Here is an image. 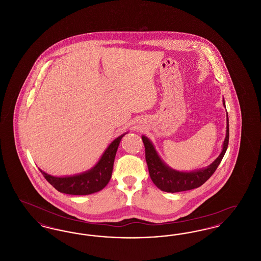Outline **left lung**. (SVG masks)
<instances>
[{"label":"left lung","instance_id":"left-lung-1","mask_svg":"<svg viewBox=\"0 0 261 261\" xmlns=\"http://www.w3.org/2000/svg\"><path fill=\"white\" fill-rule=\"evenodd\" d=\"M225 107V100L223 99ZM142 140L146 150V162L149 168V176L153 184L161 189L163 192L167 193H177L183 192L192 189H196L205 183L211 175L215 172L218 165L223 159L224 154L228 148L229 144V119L227 112V126H226V137L224 140L223 148L218 158L210 164L207 167L201 168L199 170L183 172L177 171L170 168L168 165L163 162L160 158L159 153L154 149L152 143L146 136H142Z\"/></svg>","mask_w":261,"mask_h":261}]
</instances>
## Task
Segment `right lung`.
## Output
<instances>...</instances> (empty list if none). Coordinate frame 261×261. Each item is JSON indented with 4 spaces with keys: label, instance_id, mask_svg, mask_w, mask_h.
Segmentation results:
<instances>
[{
    "label": "right lung",
    "instance_id": "add662e5",
    "mask_svg": "<svg viewBox=\"0 0 261 261\" xmlns=\"http://www.w3.org/2000/svg\"><path fill=\"white\" fill-rule=\"evenodd\" d=\"M125 134L113 140L108 149L105 150L97 164L83 173L73 176L56 177L41 171L45 179L59 192L67 195H90L97 193L108 185L112 178L113 162L119 143Z\"/></svg>",
    "mask_w": 261,
    "mask_h": 261
}]
</instances>
